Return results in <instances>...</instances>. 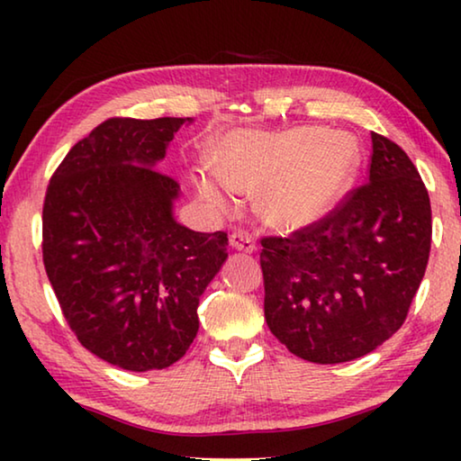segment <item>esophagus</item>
I'll use <instances>...</instances> for the list:
<instances>
[{"label": "esophagus", "instance_id": "1", "mask_svg": "<svg viewBox=\"0 0 461 461\" xmlns=\"http://www.w3.org/2000/svg\"><path fill=\"white\" fill-rule=\"evenodd\" d=\"M230 246H231V249H236V252H246V254L256 252L254 240L244 231H233L230 236Z\"/></svg>", "mask_w": 461, "mask_h": 461}]
</instances>
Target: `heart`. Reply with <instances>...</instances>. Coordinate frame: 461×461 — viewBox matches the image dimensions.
Wrapping results in <instances>:
<instances>
[{"mask_svg":"<svg viewBox=\"0 0 461 461\" xmlns=\"http://www.w3.org/2000/svg\"><path fill=\"white\" fill-rule=\"evenodd\" d=\"M360 150L343 131L233 130L215 146V165L193 170L197 197L215 213L236 209V193H258V213L283 231L331 212L352 183Z\"/></svg>","mask_w":461,"mask_h":461,"instance_id":"obj_1","label":"heart"}]
</instances>
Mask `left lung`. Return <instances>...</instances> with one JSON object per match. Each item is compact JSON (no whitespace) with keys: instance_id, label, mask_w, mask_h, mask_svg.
<instances>
[{"instance_id":"left-lung-1","label":"left lung","mask_w":461,"mask_h":461,"mask_svg":"<svg viewBox=\"0 0 461 461\" xmlns=\"http://www.w3.org/2000/svg\"><path fill=\"white\" fill-rule=\"evenodd\" d=\"M431 203L401 146L372 131L368 185L291 238L262 240L264 317L315 364L370 354L401 330L425 276Z\"/></svg>"}]
</instances>
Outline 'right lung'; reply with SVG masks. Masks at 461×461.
<instances>
[{
  "label": "right lung",
  "mask_w": 461,
  "mask_h": 461,
  "mask_svg": "<svg viewBox=\"0 0 461 461\" xmlns=\"http://www.w3.org/2000/svg\"><path fill=\"white\" fill-rule=\"evenodd\" d=\"M193 118L107 120L54 173L42 256L68 325L91 354L131 372L162 370L197 338V305L228 260V233L175 217L181 186L160 175Z\"/></svg>",
  "instance_id": "1"
}]
</instances>
